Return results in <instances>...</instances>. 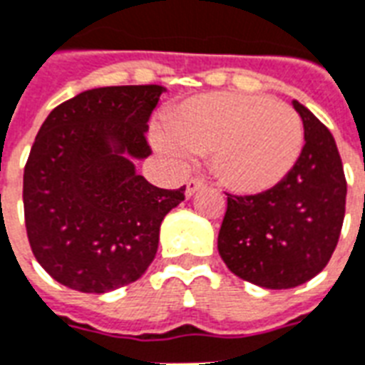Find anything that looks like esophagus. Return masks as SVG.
<instances>
[{
    "instance_id": "1",
    "label": "esophagus",
    "mask_w": 365,
    "mask_h": 365,
    "mask_svg": "<svg viewBox=\"0 0 365 365\" xmlns=\"http://www.w3.org/2000/svg\"><path fill=\"white\" fill-rule=\"evenodd\" d=\"M200 188H203V180L200 179H190V180H186V186H185V194L186 197H190L194 196Z\"/></svg>"
}]
</instances>
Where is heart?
Here are the masks:
<instances>
[{
    "label": "heart",
    "mask_w": 365,
    "mask_h": 365,
    "mask_svg": "<svg viewBox=\"0 0 365 365\" xmlns=\"http://www.w3.org/2000/svg\"><path fill=\"white\" fill-rule=\"evenodd\" d=\"M154 144L177 165L207 154L215 179L240 196L272 190L295 168L304 144L303 121L287 104L264 95L219 91L185 101L165 115Z\"/></svg>",
    "instance_id": "1"
}]
</instances>
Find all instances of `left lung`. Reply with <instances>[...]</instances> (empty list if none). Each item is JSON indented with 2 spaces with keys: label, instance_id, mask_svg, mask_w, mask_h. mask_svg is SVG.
<instances>
[{
  "label": "left lung",
  "instance_id": "obj_1",
  "mask_svg": "<svg viewBox=\"0 0 365 365\" xmlns=\"http://www.w3.org/2000/svg\"><path fill=\"white\" fill-rule=\"evenodd\" d=\"M304 127L295 168L259 196L227 194L219 253L238 278L267 289H289L320 274L343 228L346 179L335 138L303 104Z\"/></svg>",
  "mask_w": 365,
  "mask_h": 365
}]
</instances>
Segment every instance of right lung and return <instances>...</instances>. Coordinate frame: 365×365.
<instances>
[{
	"label": "right lung",
	"mask_w": 365,
	"mask_h": 365,
	"mask_svg": "<svg viewBox=\"0 0 365 365\" xmlns=\"http://www.w3.org/2000/svg\"><path fill=\"white\" fill-rule=\"evenodd\" d=\"M162 86L89 89L39 127L24 168V221L34 257L81 293H108L146 272L163 217L185 186L163 190L137 175L152 154L148 120Z\"/></svg>",
	"instance_id": "add662e5"
}]
</instances>
